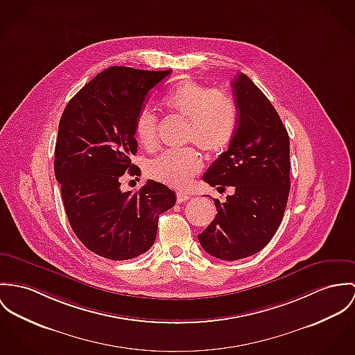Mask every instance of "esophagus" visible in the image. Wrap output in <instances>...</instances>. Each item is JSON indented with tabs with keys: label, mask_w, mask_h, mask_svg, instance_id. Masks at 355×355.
<instances>
[{
	"label": "esophagus",
	"mask_w": 355,
	"mask_h": 355,
	"mask_svg": "<svg viewBox=\"0 0 355 355\" xmlns=\"http://www.w3.org/2000/svg\"><path fill=\"white\" fill-rule=\"evenodd\" d=\"M189 199H190V195H189V193H176V200H178V203H183V202H186V200H189Z\"/></svg>",
	"instance_id": "esophagus-1"
}]
</instances>
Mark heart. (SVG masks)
<instances>
[{"label":"heart","instance_id":"1","mask_svg":"<svg viewBox=\"0 0 355 355\" xmlns=\"http://www.w3.org/2000/svg\"><path fill=\"white\" fill-rule=\"evenodd\" d=\"M173 112L189 119L187 139L207 153L225 150L237 128V110L230 96L193 81H183L164 98ZM141 145L153 148L157 141V116L144 108L135 121ZM203 160L195 148L169 149L149 164V175L173 189H187L200 172Z\"/></svg>","mask_w":355,"mask_h":355}]
</instances>
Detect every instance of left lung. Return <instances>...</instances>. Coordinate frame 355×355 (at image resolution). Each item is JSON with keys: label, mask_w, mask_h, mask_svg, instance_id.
<instances>
[{"label": "left lung", "mask_w": 355, "mask_h": 355, "mask_svg": "<svg viewBox=\"0 0 355 355\" xmlns=\"http://www.w3.org/2000/svg\"><path fill=\"white\" fill-rule=\"evenodd\" d=\"M237 128L227 150L206 171L211 187H233L225 202L214 199L216 218L198 240L221 260L248 258L263 250L282 221L291 191V142L277 110L240 73L232 83Z\"/></svg>", "instance_id": "8db88e82"}]
</instances>
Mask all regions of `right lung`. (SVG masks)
I'll return each mask as SVG.
<instances>
[{"instance_id": "1", "label": "right lung", "mask_w": 355, "mask_h": 355, "mask_svg": "<svg viewBox=\"0 0 355 355\" xmlns=\"http://www.w3.org/2000/svg\"><path fill=\"white\" fill-rule=\"evenodd\" d=\"M171 70L111 66L64 107L55 144L54 172L64 211L78 240L98 257L128 260L155 243L160 214L176 203L165 184L148 180L137 193L121 190V176L137 153L135 121L149 91Z\"/></svg>"}]
</instances>
